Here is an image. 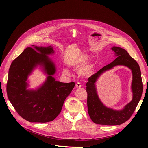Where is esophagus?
<instances>
[{"label":"esophagus","instance_id":"34e87169","mask_svg":"<svg viewBox=\"0 0 148 148\" xmlns=\"http://www.w3.org/2000/svg\"><path fill=\"white\" fill-rule=\"evenodd\" d=\"M75 87H76V88H81V84H80L79 82H77V83L75 84Z\"/></svg>","mask_w":148,"mask_h":148}]
</instances>
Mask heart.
Returning <instances> with one entry per match:
<instances>
[{
  "label": "heart",
  "instance_id": "obj_1",
  "mask_svg": "<svg viewBox=\"0 0 148 148\" xmlns=\"http://www.w3.org/2000/svg\"><path fill=\"white\" fill-rule=\"evenodd\" d=\"M90 58V56L87 54H79L76 57H75L73 60H72L69 64L74 69L79 68L83 65L78 70V74L82 76L87 77L91 75L94 70V64L91 61H88ZM62 73L65 75L69 76L70 75V73L69 70L66 69H64L62 70Z\"/></svg>",
  "mask_w": 148,
  "mask_h": 148
}]
</instances>
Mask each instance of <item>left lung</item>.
Instances as JSON below:
<instances>
[{
    "mask_svg": "<svg viewBox=\"0 0 148 148\" xmlns=\"http://www.w3.org/2000/svg\"><path fill=\"white\" fill-rule=\"evenodd\" d=\"M111 49L114 52L116 58L88 79L86 84L88 94L87 107L90 117L94 123L105 125H117L128 121L134 113L141 98L143 85L141 72L137 62L121 47L113 46ZM118 65L128 67L132 70L133 75V99L121 110H115L104 105L99 98L96 86L97 79L103 73Z\"/></svg>",
    "mask_w": 148,
    "mask_h": 148,
    "instance_id": "obj_1",
    "label": "left lung"
}]
</instances>
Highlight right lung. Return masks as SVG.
Returning a JSON list of instances; mask_svg holds the SVG:
<instances>
[{
  "label": "right lung",
  "instance_id": "add662e5",
  "mask_svg": "<svg viewBox=\"0 0 148 148\" xmlns=\"http://www.w3.org/2000/svg\"><path fill=\"white\" fill-rule=\"evenodd\" d=\"M12 62L9 69L7 94L17 112L30 122L53 121L74 87V82L56 81L55 62L49 57L55 54L53 46H32ZM37 68L47 75L45 81L35 89H29L28 78Z\"/></svg>",
  "mask_w": 148,
  "mask_h": 148
}]
</instances>
